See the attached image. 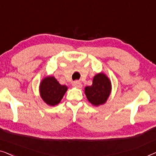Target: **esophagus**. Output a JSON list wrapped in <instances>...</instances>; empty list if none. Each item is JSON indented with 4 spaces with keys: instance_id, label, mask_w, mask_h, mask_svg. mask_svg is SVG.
<instances>
[{
    "instance_id": "obj_1",
    "label": "esophagus",
    "mask_w": 156,
    "mask_h": 156,
    "mask_svg": "<svg viewBox=\"0 0 156 156\" xmlns=\"http://www.w3.org/2000/svg\"><path fill=\"white\" fill-rule=\"evenodd\" d=\"M72 86L77 87V88H81V87H82V84L81 82H77V81H75V82H72Z\"/></svg>"
}]
</instances>
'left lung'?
Instances as JSON below:
<instances>
[{
    "label": "left lung",
    "mask_w": 156,
    "mask_h": 156,
    "mask_svg": "<svg viewBox=\"0 0 156 156\" xmlns=\"http://www.w3.org/2000/svg\"><path fill=\"white\" fill-rule=\"evenodd\" d=\"M111 82L103 73L94 76L91 86L85 87V94L87 99L94 106L105 103L111 93Z\"/></svg>",
    "instance_id": "obj_1"
}]
</instances>
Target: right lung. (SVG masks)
Listing matches in <instances>:
<instances>
[{
    "label": "right lung",
    "mask_w": 156,
    "mask_h": 156,
    "mask_svg": "<svg viewBox=\"0 0 156 156\" xmlns=\"http://www.w3.org/2000/svg\"><path fill=\"white\" fill-rule=\"evenodd\" d=\"M67 90L65 85H61L54 76H48L42 81L40 92L42 99L48 105L55 106L60 102Z\"/></svg>",
    "instance_id": "obj_1"
}]
</instances>
